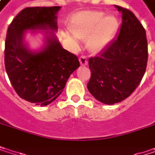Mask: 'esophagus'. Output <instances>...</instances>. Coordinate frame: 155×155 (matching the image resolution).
<instances>
[{
    "instance_id": "esophagus-1",
    "label": "esophagus",
    "mask_w": 155,
    "mask_h": 155,
    "mask_svg": "<svg viewBox=\"0 0 155 155\" xmlns=\"http://www.w3.org/2000/svg\"><path fill=\"white\" fill-rule=\"evenodd\" d=\"M79 61H80V64L81 65H84V66L87 65V64H88V59H87L86 56H81L79 58Z\"/></svg>"
}]
</instances>
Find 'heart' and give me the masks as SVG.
<instances>
[{"instance_id":"obj_1","label":"heart","mask_w":155,"mask_h":155,"mask_svg":"<svg viewBox=\"0 0 155 155\" xmlns=\"http://www.w3.org/2000/svg\"><path fill=\"white\" fill-rule=\"evenodd\" d=\"M118 22L114 16H104L101 12H85L75 16L69 29L77 38L87 39V47L97 53L104 49L115 36Z\"/></svg>"}]
</instances>
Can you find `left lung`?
<instances>
[{
	"label": "left lung",
	"mask_w": 155,
	"mask_h": 155,
	"mask_svg": "<svg viewBox=\"0 0 155 155\" xmlns=\"http://www.w3.org/2000/svg\"><path fill=\"white\" fill-rule=\"evenodd\" d=\"M122 14L117 38L99 55L89 59L87 88L99 101L113 105L129 97L145 73L148 47L145 29L135 14L115 6Z\"/></svg>",
	"instance_id": "1"
}]
</instances>
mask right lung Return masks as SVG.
<instances>
[{
    "label": "right lung",
    "instance_id": "add662e5",
    "mask_svg": "<svg viewBox=\"0 0 155 155\" xmlns=\"http://www.w3.org/2000/svg\"><path fill=\"white\" fill-rule=\"evenodd\" d=\"M60 9V6L25 8L13 18L7 31L4 64L10 81L21 99L39 106L53 102L80 66L77 56L64 49L54 35ZM29 29L45 30V45L39 51H31L24 42L25 30Z\"/></svg>",
    "mask_w": 155,
    "mask_h": 155
}]
</instances>
